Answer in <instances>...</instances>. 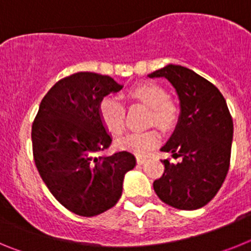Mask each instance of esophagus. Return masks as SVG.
<instances>
[{"mask_svg": "<svg viewBox=\"0 0 251 251\" xmlns=\"http://www.w3.org/2000/svg\"><path fill=\"white\" fill-rule=\"evenodd\" d=\"M146 159H147V157H146V156H141V154H138V156H137V163L142 165V163H145Z\"/></svg>", "mask_w": 251, "mask_h": 251, "instance_id": "obj_1", "label": "esophagus"}]
</instances>
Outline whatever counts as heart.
Masks as SVG:
<instances>
[{"label": "heart", "instance_id": "b5f03b06", "mask_svg": "<svg viewBox=\"0 0 251 251\" xmlns=\"http://www.w3.org/2000/svg\"><path fill=\"white\" fill-rule=\"evenodd\" d=\"M132 101L150 106L148 124L156 123L165 129L176 126L179 118V108L168 98L167 90L156 81H141L129 86L126 92ZM98 115L101 124L113 136L122 134L126 128V106L113 95H104L98 103ZM161 136L154 128L142 132H130L117 142L119 150L134 153H145L158 145Z\"/></svg>", "mask_w": 251, "mask_h": 251}]
</instances>
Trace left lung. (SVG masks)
Returning a JSON list of instances; mask_svg holds the SVG:
<instances>
[{"mask_svg":"<svg viewBox=\"0 0 251 251\" xmlns=\"http://www.w3.org/2000/svg\"><path fill=\"white\" fill-rule=\"evenodd\" d=\"M161 76L175 86L181 103L178 124L161 151L181 161L161 159L165 171L153 188L167 205L196 210L214 199L229 171L231 114L216 86L190 69L171 64L150 74Z\"/></svg>","mask_w":251,"mask_h":251,"instance_id":"obj_1","label":"left lung"}]
</instances>
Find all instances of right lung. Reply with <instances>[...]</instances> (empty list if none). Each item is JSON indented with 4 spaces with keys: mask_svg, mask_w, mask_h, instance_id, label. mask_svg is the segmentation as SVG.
I'll list each match as a JSON object with an SVG mask.
<instances>
[{
    "mask_svg": "<svg viewBox=\"0 0 251 251\" xmlns=\"http://www.w3.org/2000/svg\"><path fill=\"white\" fill-rule=\"evenodd\" d=\"M121 89L108 75L75 73L46 93L32 123L40 176L64 207L80 216H95L118 202L124 175L136 166V157L127 151L94 157L112 143L99 119L98 103Z\"/></svg>",
    "mask_w": 251,
    "mask_h": 251,
    "instance_id": "1",
    "label": "right lung"
}]
</instances>
